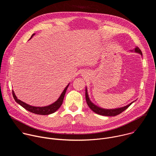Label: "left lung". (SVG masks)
I'll use <instances>...</instances> for the list:
<instances>
[{
	"mask_svg": "<svg viewBox=\"0 0 156 156\" xmlns=\"http://www.w3.org/2000/svg\"><path fill=\"white\" fill-rule=\"evenodd\" d=\"M131 52H135L136 53H138L143 55L141 51L139 49V48L136 47L133 50H131ZM85 97H86V101L87 102V105L90 107V108L96 114H99L101 115H104V116H108V117H114L120 114H121L122 112H123L124 110H125L131 104H133L135 101H133L129 104L128 105L120 107V108H116L114 109H105L101 107H98L96 104H94L93 102H91V101L90 99V97H89V94L87 93V87H86V91H85Z\"/></svg>",
	"mask_w": 156,
	"mask_h": 156,
	"instance_id": "left-lung-1",
	"label": "left lung"
}]
</instances>
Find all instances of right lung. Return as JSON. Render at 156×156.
Returning a JSON list of instances; mask_svg holds the SVG:
<instances>
[{
    "mask_svg": "<svg viewBox=\"0 0 156 156\" xmlns=\"http://www.w3.org/2000/svg\"><path fill=\"white\" fill-rule=\"evenodd\" d=\"M34 34H35V33L32 34V36L30 39H31ZM69 84H70V83H69V84L65 87L63 92L61 93L60 97L58 98V99L55 102H54V103H52L49 105L44 106V107H36V106L30 105L23 101H21V100L18 99L17 98V97L16 96L13 91H12V94H13V96L15 101L18 104H20L21 107H23L24 108H25L26 110L29 111V112L36 114H38V115H49V114L54 113L55 111H57L60 108V107L62 104L66 91V90H67Z\"/></svg>",
    "mask_w": 156,
    "mask_h": 156,
    "instance_id": "add662e5",
    "label": "right lung"
}]
</instances>
